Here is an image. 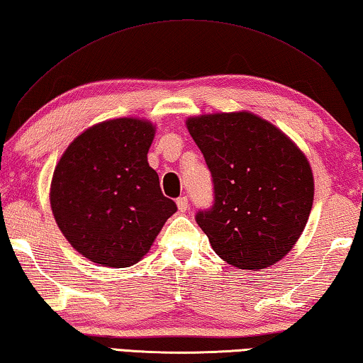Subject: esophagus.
<instances>
[{
    "label": "esophagus",
    "mask_w": 363,
    "mask_h": 363,
    "mask_svg": "<svg viewBox=\"0 0 363 363\" xmlns=\"http://www.w3.org/2000/svg\"><path fill=\"white\" fill-rule=\"evenodd\" d=\"M177 206H178V211H180V213H186V209H188V198L186 196H182V198H178L177 199Z\"/></svg>",
    "instance_id": "34e87169"
}]
</instances>
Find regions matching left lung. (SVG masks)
<instances>
[{
    "instance_id": "obj_1",
    "label": "left lung",
    "mask_w": 363,
    "mask_h": 363,
    "mask_svg": "<svg viewBox=\"0 0 363 363\" xmlns=\"http://www.w3.org/2000/svg\"><path fill=\"white\" fill-rule=\"evenodd\" d=\"M186 128L213 175V209L196 214L211 247L238 269L277 263L302 235L313 206L306 155L252 111L189 116Z\"/></svg>"
}]
</instances>
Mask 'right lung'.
<instances>
[{"label": "right lung", "mask_w": 363, "mask_h": 363, "mask_svg": "<svg viewBox=\"0 0 363 363\" xmlns=\"http://www.w3.org/2000/svg\"><path fill=\"white\" fill-rule=\"evenodd\" d=\"M154 136L149 120L102 121L82 131L55 167L53 217L71 247L92 263L136 264L177 213L147 164Z\"/></svg>", "instance_id": "obj_1"}]
</instances>
